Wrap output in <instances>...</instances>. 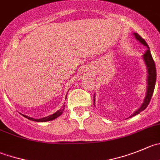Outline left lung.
Segmentation results:
<instances>
[{
  "label": "left lung",
  "mask_w": 160,
  "mask_h": 160,
  "mask_svg": "<svg viewBox=\"0 0 160 160\" xmlns=\"http://www.w3.org/2000/svg\"><path fill=\"white\" fill-rule=\"evenodd\" d=\"M134 36L141 44H143L144 45H145L147 47V50L144 52V56H143V58H144V62H145V64L147 66L148 69V86H147V92H146V97L144 98V103L142 104L141 107L138 109V111L134 112L132 116H134V115H138L140 112L144 111L146 108L148 107V104H149L150 100H151L152 97L153 92H154L155 86H156V64H155V62L153 60L151 52H150L149 47L148 45V44L146 43L145 41L141 37V36L138 34V33H134ZM130 116V117H132Z\"/></svg>",
  "instance_id": "8db88e82"
}]
</instances>
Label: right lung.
Here are the masks:
<instances>
[{
	"mask_svg": "<svg viewBox=\"0 0 160 160\" xmlns=\"http://www.w3.org/2000/svg\"><path fill=\"white\" fill-rule=\"evenodd\" d=\"M67 98V97H66ZM64 107L65 105L63 106V108H62V109H60V110L57 111L56 112H55L54 114H52V115H49V116H47V117H45V118H38V119H37V118H30V117L29 116H27V115H23L25 118H28V119L30 120H32V121H35V122H48V121H50V120H53L55 119V118H58L60 115H61V114L63 113V110H64Z\"/></svg>",
	"mask_w": 160,
	"mask_h": 160,
	"instance_id": "add662e5",
	"label": "right lung"
}]
</instances>
